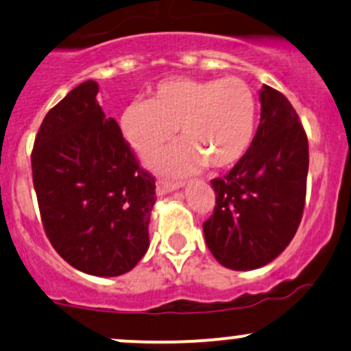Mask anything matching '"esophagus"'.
Listing matches in <instances>:
<instances>
[{
	"instance_id": "1",
	"label": "esophagus",
	"mask_w": 351,
	"mask_h": 351,
	"mask_svg": "<svg viewBox=\"0 0 351 351\" xmlns=\"http://www.w3.org/2000/svg\"><path fill=\"white\" fill-rule=\"evenodd\" d=\"M182 184L180 183H173V182H167V180H158L156 182V193L160 196L171 193V191L180 190Z\"/></svg>"
}]
</instances>
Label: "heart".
I'll use <instances>...</instances> for the list:
<instances>
[{"label":"heart","instance_id":"b5f03b06","mask_svg":"<svg viewBox=\"0 0 351 351\" xmlns=\"http://www.w3.org/2000/svg\"><path fill=\"white\" fill-rule=\"evenodd\" d=\"M121 132L140 155L156 152L180 130L182 143L146 158L158 173L183 176L203 165L233 167L252 146L256 101L243 80L171 78L153 90L149 101H133L119 118Z\"/></svg>","mask_w":351,"mask_h":351}]
</instances>
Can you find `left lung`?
I'll use <instances>...</instances> for the list:
<instances>
[{
    "label": "left lung",
    "instance_id": "8db88e82",
    "mask_svg": "<svg viewBox=\"0 0 351 351\" xmlns=\"http://www.w3.org/2000/svg\"><path fill=\"white\" fill-rule=\"evenodd\" d=\"M260 125L246 155L225 178L211 182L217 206L203 223L210 252L223 267L248 271L290 245L306 195L308 140L280 91L260 90Z\"/></svg>",
    "mask_w": 351,
    "mask_h": 351
}]
</instances>
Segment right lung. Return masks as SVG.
<instances>
[{
    "mask_svg": "<svg viewBox=\"0 0 351 351\" xmlns=\"http://www.w3.org/2000/svg\"><path fill=\"white\" fill-rule=\"evenodd\" d=\"M88 80L48 111L32 153L45 232L58 255L93 276H119L149 246L155 178L140 168Z\"/></svg>",
    "mask_w": 351,
    "mask_h": 351,
    "instance_id": "add662e5",
    "label": "right lung"
}]
</instances>
